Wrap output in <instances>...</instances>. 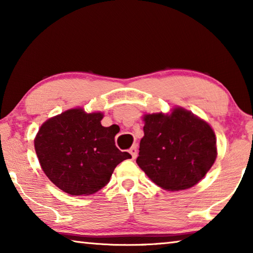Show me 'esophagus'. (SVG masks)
<instances>
[{
  "mask_svg": "<svg viewBox=\"0 0 253 253\" xmlns=\"http://www.w3.org/2000/svg\"><path fill=\"white\" fill-rule=\"evenodd\" d=\"M128 152H129V154L131 155L132 160H135L136 156H137V147L136 146H132V147L129 148V151H128Z\"/></svg>",
  "mask_w": 253,
  "mask_h": 253,
  "instance_id": "34e87169",
  "label": "esophagus"
}]
</instances>
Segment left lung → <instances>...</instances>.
I'll return each instance as SVG.
<instances>
[{"instance_id":"obj_1","label":"left lung","mask_w":253,"mask_h":253,"mask_svg":"<svg viewBox=\"0 0 253 253\" xmlns=\"http://www.w3.org/2000/svg\"><path fill=\"white\" fill-rule=\"evenodd\" d=\"M144 137L136 163L163 190L194 186L217 156L216 138L208 122L183 107L170 113L145 114Z\"/></svg>"}]
</instances>
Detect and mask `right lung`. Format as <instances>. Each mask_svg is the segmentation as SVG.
Here are the masks:
<instances>
[{"instance_id": "add662e5", "label": "right lung", "mask_w": 253, "mask_h": 253, "mask_svg": "<svg viewBox=\"0 0 253 253\" xmlns=\"http://www.w3.org/2000/svg\"><path fill=\"white\" fill-rule=\"evenodd\" d=\"M104 114L71 108L42 124L34 138L40 166L70 195H90L106 186L116 166L131 158L115 145L117 132L101 125Z\"/></svg>"}]
</instances>
